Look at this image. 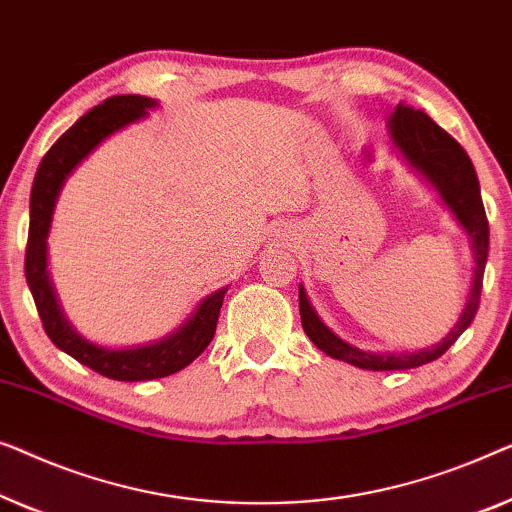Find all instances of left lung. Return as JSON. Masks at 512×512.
Wrapping results in <instances>:
<instances>
[{
	"mask_svg": "<svg viewBox=\"0 0 512 512\" xmlns=\"http://www.w3.org/2000/svg\"><path fill=\"white\" fill-rule=\"evenodd\" d=\"M390 136L394 148L399 150L410 167L417 174H422L431 187L441 194L443 204L450 208L464 232L471 236L473 250V280L469 297H466L464 311L459 315L457 325L450 329V334L441 343L417 352H369L359 350L355 345L345 343L338 338L325 322L318 318L315 308L308 301L304 285H299V313L301 325L306 336L325 352V355L341 359L352 366L366 371H403L415 369V366L429 364L445 355V350L464 334L475 318L480 306L482 276H485V264L489 253V225L485 206L480 197V183L475 176L471 157L466 150L452 139V136L436 125L424 111H415L413 106L399 104L390 115Z\"/></svg>",
	"mask_w": 512,
	"mask_h": 512,
	"instance_id": "1",
	"label": "left lung"
}]
</instances>
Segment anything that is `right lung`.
<instances>
[{"label": "right lung", "mask_w": 512, "mask_h": 512, "mask_svg": "<svg viewBox=\"0 0 512 512\" xmlns=\"http://www.w3.org/2000/svg\"><path fill=\"white\" fill-rule=\"evenodd\" d=\"M155 106L157 102L150 97L118 95L81 115L53 143V148L43 155L30 194V234H27L25 250V278L27 285H30L34 304H37L43 329H46L48 338L57 348L78 359L81 364L90 366L99 376L127 380V383L171 376V373L192 364L213 341L227 287L199 301L190 318L174 334L164 336L162 341L139 345V348H102V345L85 341L81 334H76V329L64 318L53 285H50L46 241L57 197H60L62 185L67 183L71 171L104 139H109L118 129L146 118L148 109H155Z\"/></svg>", "instance_id": "right-lung-1"}]
</instances>
